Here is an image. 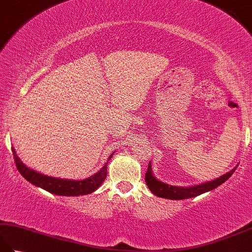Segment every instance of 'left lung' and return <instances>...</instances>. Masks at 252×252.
<instances>
[{"instance_id": "left-lung-1", "label": "left lung", "mask_w": 252, "mask_h": 252, "mask_svg": "<svg viewBox=\"0 0 252 252\" xmlns=\"http://www.w3.org/2000/svg\"><path fill=\"white\" fill-rule=\"evenodd\" d=\"M237 167L238 164L234 169L229 171V172L221 175L220 178H218L216 180L205 182V183L192 185V186L182 187V186L169 185L167 183H163V182L157 180L156 176H155L153 173L152 162H149L147 172L145 174V182L149 190H151L154 195H156L158 197L165 198V199H172V200L187 199V198L199 196L203 194V192L210 191L212 189H217L218 186H220L221 184L224 183V182L231 178Z\"/></svg>"}]
</instances>
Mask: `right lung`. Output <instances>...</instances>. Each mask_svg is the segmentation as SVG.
Instances as JSON below:
<instances>
[{
    "label": "right lung",
    "mask_w": 252,
    "mask_h": 252,
    "mask_svg": "<svg viewBox=\"0 0 252 252\" xmlns=\"http://www.w3.org/2000/svg\"><path fill=\"white\" fill-rule=\"evenodd\" d=\"M12 151L16 167H17L20 174L27 181L30 182L31 184L35 185L36 187H40V189H43L46 191L51 192V194L58 196H82L92 194L93 191H95L104 183L107 176V164H108V161L115 154L114 152L110 155L107 162L103 165V168L97 171L95 174L91 175L84 180H68L53 178V176L41 174L37 171L28 168L17 156L14 147L12 148Z\"/></svg>",
    "instance_id": "add662e5"
}]
</instances>
